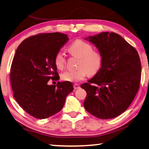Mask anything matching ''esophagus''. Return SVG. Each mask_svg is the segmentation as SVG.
<instances>
[{"label":"esophagus","mask_w":149,"mask_h":149,"mask_svg":"<svg viewBox=\"0 0 149 149\" xmlns=\"http://www.w3.org/2000/svg\"><path fill=\"white\" fill-rule=\"evenodd\" d=\"M73 86H74V90L79 89V88H80L79 84H74V85H73Z\"/></svg>","instance_id":"1"}]
</instances>
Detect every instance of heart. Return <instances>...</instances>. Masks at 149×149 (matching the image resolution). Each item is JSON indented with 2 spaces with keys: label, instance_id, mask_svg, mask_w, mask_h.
<instances>
[{
  "label": "heart",
  "instance_id": "obj_1",
  "mask_svg": "<svg viewBox=\"0 0 149 149\" xmlns=\"http://www.w3.org/2000/svg\"><path fill=\"white\" fill-rule=\"evenodd\" d=\"M93 49V46L91 44L81 40H77L71 43L68 50L70 55L79 57L77 63L79 68L62 73V80L77 82L83 80L88 74L91 76L97 74L102 68L103 58L100 53ZM55 64L58 69L64 68L66 57L63 52H58L55 55Z\"/></svg>",
  "mask_w": 149,
  "mask_h": 149
}]
</instances>
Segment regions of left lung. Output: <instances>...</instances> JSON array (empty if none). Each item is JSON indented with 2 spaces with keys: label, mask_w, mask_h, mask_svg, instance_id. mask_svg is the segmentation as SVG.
Returning a JSON list of instances; mask_svg holds the SVG:
<instances>
[{
  "label": "left lung",
  "mask_w": 149,
  "mask_h": 149,
  "mask_svg": "<svg viewBox=\"0 0 149 149\" xmlns=\"http://www.w3.org/2000/svg\"><path fill=\"white\" fill-rule=\"evenodd\" d=\"M102 55L101 69L81 85L86 110L97 118H114L130 106L139 91L141 63L136 50L118 33L102 32L86 40Z\"/></svg>",
  "instance_id": "1"
}]
</instances>
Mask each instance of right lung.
Instances as JSON below:
<instances>
[{
  "label": "right lung",
  "mask_w": 149,
  "mask_h": 149,
  "mask_svg": "<svg viewBox=\"0 0 149 149\" xmlns=\"http://www.w3.org/2000/svg\"><path fill=\"white\" fill-rule=\"evenodd\" d=\"M69 40L59 32L39 33L24 40L16 51L10 68L13 95L34 118L45 119L61 110L74 89L70 82L48 84L51 79H59L55 57Z\"/></svg>",
  "instance_id": "add662e5"
}]
</instances>
